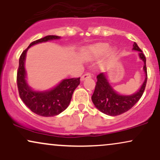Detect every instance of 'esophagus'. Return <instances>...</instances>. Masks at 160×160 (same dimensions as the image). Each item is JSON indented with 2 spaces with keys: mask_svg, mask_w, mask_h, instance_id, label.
<instances>
[{
  "mask_svg": "<svg viewBox=\"0 0 160 160\" xmlns=\"http://www.w3.org/2000/svg\"><path fill=\"white\" fill-rule=\"evenodd\" d=\"M88 78H91V74H89V73H86V74H84L81 77L80 80H81V81H82V80H86V79Z\"/></svg>",
  "mask_w": 160,
  "mask_h": 160,
  "instance_id": "34e87169",
  "label": "esophagus"
}]
</instances>
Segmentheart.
Returning a JSON list of instances; mask_svg holds the SVG:
<instances>
[{
  "label": "heart",
  "instance_id": "1",
  "mask_svg": "<svg viewBox=\"0 0 160 160\" xmlns=\"http://www.w3.org/2000/svg\"><path fill=\"white\" fill-rule=\"evenodd\" d=\"M109 49L110 46L106 43H98L92 45L88 48L87 57L88 58H98L107 53ZM116 53H117V50L115 49H112L110 51L111 56H114Z\"/></svg>",
  "mask_w": 160,
  "mask_h": 160
}]
</instances>
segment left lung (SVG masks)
Masks as SVG:
<instances>
[{
	"instance_id": "left-lung-1",
	"label": "left lung",
	"mask_w": 160,
	"mask_h": 160,
	"mask_svg": "<svg viewBox=\"0 0 160 160\" xmlns=\"http://www.w3.org/2000/svg\"><path fill=\"white\" fill-rule=\"evenodd\" d=\"M133 50L138 51L139 57L144 62L145 79L139 90L135 94L130 95H120L116 92L108 82L107 76L100 73L97 76V82L95 91L92 96V101L98 110L109 116L120 115L128 111L135 105L141 98L146 87L148 73L146 67V58L137 43H134Z\"/></svg>"
}]
</instances>
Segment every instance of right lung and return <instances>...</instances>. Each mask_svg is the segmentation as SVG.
<instances>
[{"label":"right lung","instance_id":"add662e5","mask_svg":"<svg viewBox=\"0 0 160 160\" xmlns=\"http://www.w3.org/2000/svg\"><path fill=\"white\" fill-rule=\"evenodd\" d=\"M59 38L58 36L48 35L33 41L19 58L16 81L20 98L31 111L42 117H53L65 111L68 107L73 92L80 82V78L65 79L50 90L43 92L33 90L27 83L25 61L28 49L34 44Z\"/></svg>","mask_w":160,"mask_h":160}]
</instances>
